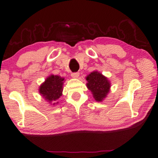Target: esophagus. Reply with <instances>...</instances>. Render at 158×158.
<instances>
[{
  "instance_id": "obj_1",
  "label": "esophagus",
  "mask_w": 158,
  "mask_h": 158,
  "mask_svg": "<svg viewBox=\"0 0 158 158\" xmlns=\"http://www.w3.org/2000/svg\"><path fill=\"white\" fill-rule=\"evenodd\" d=\"M79 76H80V73H71V76H72V77H73V78H77V77H79Z\"/></svg>"
}]
</instances>
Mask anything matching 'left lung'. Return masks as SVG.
Instances as JSON below:
<instances>
[{
	"label": "left lung",
	"mask_w": 158,
	"mask_h": 158,
	"mask_svg": "<svg viewBox=\"0 0 158 158\" xmlns=\"http://www.w3.org/2000/svg\"><path fill=\"white\" fill-rule=\"evenodd\" d=\"M85 78L87 81L86 83L87 89L90 90L95 101L97 102H103L110 90V82L108 81V77L99 71H94L87 76Z\"/></svg>",
	"instance_id": "1"
}]
</instances>
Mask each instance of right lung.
Segmentation results:
<instances>
[{
    "mask_svg": "<svg viewBox=\"0 0 158 158\" xmlns=\"http://www.w3.org/2000/svg\"><path fill=\"white\" fill-rule=\"evenodd\" d=\"M64 77L56 75H50L40 85L39 93L50 105L58 104L57 100L62 95Z\"/></svg>",
    "mask_w": 158,
    "mask_h": 158,
    "instance_id": "obj_1",
    "label": "right lung"
}]
</instances>
